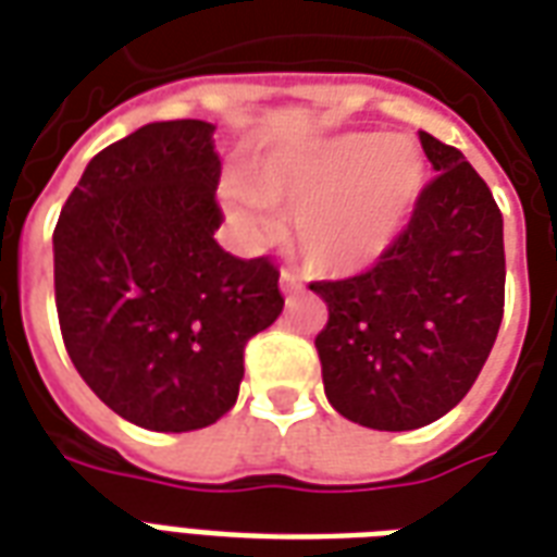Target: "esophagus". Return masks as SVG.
I'll list each match as a JSON object with an SVG mask.
<instances>
[{"instance_id": "esophagus-1", "label": "esophagus", "mask_w": 557, "mask_h": 557, "mask_svg": "<svg viewBox=\"0 0 557 557\" xmlns=\"http://www.w3.org/2000/svg\"><path fill=\"white\" fill-rule=\"evenodd\" d=\"M282 290H302V275L296 270H282Z\"/></svg>"}]
</instances>
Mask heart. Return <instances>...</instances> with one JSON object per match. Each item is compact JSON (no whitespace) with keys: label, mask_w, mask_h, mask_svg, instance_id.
<instances>
[{"label":"heart","mask_w":557,"mask_h":557,"mask_svg":"<svg viewBox=\"0 0 557 557\" xmlns=\"http://www.w3.org/2000/svg\"><path fill=\"white\" fill-rule=\"evenodd\" d=\"M239 216L270 228L261 201L296 207V246L311 270L359 273L383 258L424 186V160L409 139L344 133L278 150L246 174Z\"/></svg>","instance_id":"1"}]
</instances>
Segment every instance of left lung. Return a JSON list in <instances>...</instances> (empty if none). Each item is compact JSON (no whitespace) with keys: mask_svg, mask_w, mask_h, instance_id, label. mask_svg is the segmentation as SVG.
Here are the masks:
<instances>
[{"mask_svg":"<svg viewBox=\"0 0 557 557\" xmlns=\"http://www.w3.org/2000/svg\"><path fill=\"white\" fill-rule=\"evenodd\" d=\"M436 177L371 270L308 287L326 397L373 430H416L469 395L505 314L502 210L460 150L418 133Z\"/></svg>","mask_w":557,"mask_h":557,"instance_id":"obj_1","label":"left lung"}]
</instances>
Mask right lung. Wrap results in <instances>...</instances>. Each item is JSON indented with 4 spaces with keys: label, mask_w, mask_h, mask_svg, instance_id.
I'll return each instance as SVG.
<instances>
[{
    "label": "right lung",
    "mask_w": 557,
    "mask_h": 557,
    "mask_svg": "<svg viewBox=\"0 0 557 557\" xmlns=\"http://www.w3.org/2000/svg\"><path fill=\"white\" fill-rule=\"evenodd\" d=\"M213 124L157 121L88 162L52 231L55 311L73 368L157 433L237 400L249 338L282 314L278 267L219 246Z\"/></svg>",
    "instance_id": "right-lung-1"
}]
</instances>
